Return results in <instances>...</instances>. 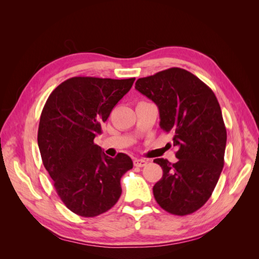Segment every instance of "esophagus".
<instances>
[{
  "mask_svg": "<svg viewBox=\"0 0 259 259\" xmlns=\"http://www.w3.org/2000/svg\"><path fill=\"white\" fill-rule=\"evenodd\" d=\"M147 163H148V161H146V160H144V159H135V160H134V165L137 166V167L146 166Z\"/></svg>",
  "mask_w": 259,
  "mask_h": 259,
  "instance_id": "34e87169",
  "label": "esophagus"
}]
</instances>
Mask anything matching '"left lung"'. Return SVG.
<instances>
[{"label": "left lung", "mask_w": 259, "mask_h": 259, "mask_svg": "<svg viewBox=\"0 0 259 259\" xmlns=\"http://www.w3.org/2000/svg\"><path fill=\"white\" fill-rule=\"evenodd\" d=\"M135 89L158 106L160 126L178 149L174 164L153 161L163 169L154 199L170 214H191L209 199L224 167L227 132L221 106L205 83L182 68L138 79Z\"/></svg>", "instance_id": "left-lung-1"}]
</instances>
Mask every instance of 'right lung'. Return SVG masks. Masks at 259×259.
<instances>
[{
  "instance_id": "right-lung-1",
  "label": "right lung",
  "mask_w": 259,
  "mask_h": 259,
  "mask_svg": "<svg viewBox=\"0 0 259 259\" xmlns=\"http://www.w3.org/2000/svg\"><path fill=\"white\" fill-rule=\"evenodd\" d=\"M134 81L75 76L58 85L46 100L38 149L59 198L76 215L98 216L121 197L120 180L133 161L125 153L106 155L94 138Z\"/></svg>"
}]
</instances>
